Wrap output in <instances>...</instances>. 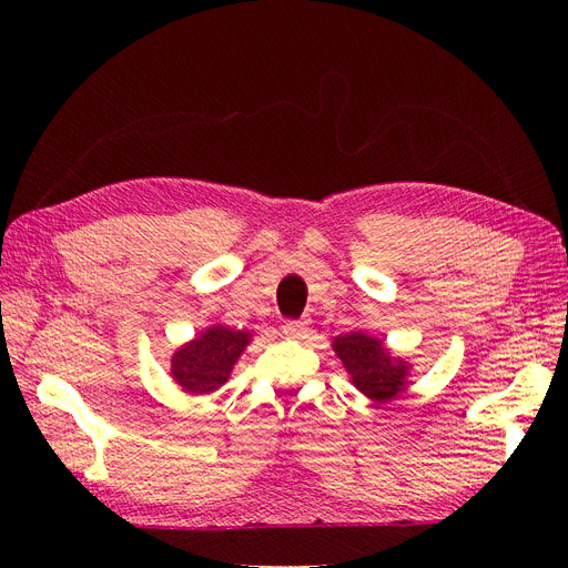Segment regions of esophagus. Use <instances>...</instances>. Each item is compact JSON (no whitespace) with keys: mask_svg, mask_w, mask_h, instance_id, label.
<instances>
[{"mask_svg":"<svg viewBox=\"0 0 568 568\" xmlns=\"http://www.w3.org/2000/svg\"><path fill=\"white\" fill-rule=\"evenodd\" d=\"M282 332L288 338H303L307 334V322L305 320H288V322H284Z\"/></svg>","mask_w":568,"mask_h":568,"instance_id":"1","label":"esophagus"}]
</instances>
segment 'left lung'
<instances>
[{"instance_id": "left-lung-1", "label": "left lung", "mask_w": 568, "mask_h": 568, "mask_svg": "<svg viewBox=\"0 0 568 568\" xmlns=\"http://www.w3.org/2000/svg\"><path fill=\"white\" fill-rule=\"evenodd\" d=\"M334 351L348 369L353 386L374 403L395 400L407 388L409 365L393 357L379 338L351 332L334 338Z\"/></svg>"}]
</instances>
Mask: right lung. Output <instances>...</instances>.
Masks as SVG:
<instances>
[{
	"label": "right lung",
	"instance_id": "add662e5",
	"mask_svg": "<svg viewBox=\"0 0 568 568\" xmlns=\"http://www.w3.org/2000/svg\"><path fill=\"white\" fill-rule=\"evenodd\" d=\"M251 341V332L227 329L215 324L201 332L194 341L175 351L170 372L175 384L189 395H205L217 390L230 379V374Z\"/></svg>",
	"mask_w": 568,
	"mask_h": 568
}]
</instances>
